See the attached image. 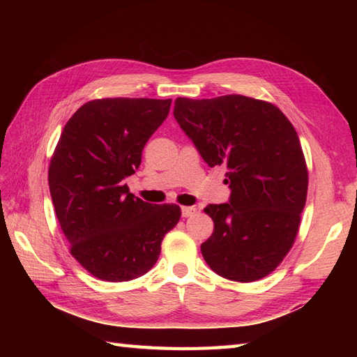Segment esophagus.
<instances>
[{
	"label": "esophagus",
	"instance_id": "obj_1",
	"mask_svg": "<svg viewBox=\"0 0 357 357\" xmlns=\"http://www.w3.org/2000/svg\"><path fill=\"white\" fill-rule=\"evenodd\" d=\"M196 213V207H183V218H190Z\"/></svg>",
	"mask_w": 357,
	"mask_h": 357
}]
</instances>
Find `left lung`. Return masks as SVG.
<instances>
[{"mask_svg":"<svg viewBox=\"0 0 357 357\" xmlns=\"http://www.w3.org/2000/svg\"><path fill=\"white\" fill-rule=\"evenodd\" d=\"M173 115L210 167L225 165L230 202L210 204L215 230L201 245L225 279L268 276L294 244L308 170L299 136L275 104L242 95L176 98Z\"/></svg>","mask_w":357,"mask_h":357,"instance_id":"left-lung-1","label":"left lung"}]
</instances>
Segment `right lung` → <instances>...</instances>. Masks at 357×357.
<instances>
[{
  "mask_svg": "<svg viewBox=\"0 0 357 357\" xmlns=\"http://www.w3.org/2000/svg\"><path fill=\"white\" fill-rule=\"evenodd\" d=\"M172 100L102 98L73 113L53 151L49 188L70 255L90 275L124 282L156 264L181 218L176 204L144 202L123 179L169 115Z\"/></svg>",
  "mask_w": 357,
  "mask_h": 357,
  "instance_id": "right-lung-1",
  "label": "right lung"
}]
</instances>
